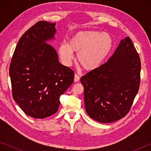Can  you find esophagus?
<instances>
[{
    "label": "esophagus",
    "instance_id": "obj_1",
    "mask_svg": "<svg viewBox=\"0 0 151 151\" xmlns=\"http://www.w3.org/2000/svg\"><path fill=\"white\" fill-rule=\"evenodd\" d=\"M79 80H80V76H79L78 75L75 74V77H74V81L76 83V82H78Z\"/></svg>",
    "mask_w": 151,
    "mask_h": 151
}]
</instances>
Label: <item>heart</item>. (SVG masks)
I'll return each instance as SVG.
<instances>
[{"label":"heart","mask_w":151,"mask_h":151,"mask_svg":"<svg viewBox=\"0 0 151 151\" xmlns=\"http://www.w3.org/2000/svg\"><path fill=\"white\" fill-rule=\"evenodd\" d=\"M113 47L112 38L109 33L97 30H81L75 33L68 43H61L58 53L61 61L69 66L78 52L77 59L86 70L99 68L104 63Z\"/></svg>","instance_id":"b5f03b06"}]
</instances>
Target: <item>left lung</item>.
I'll return each instance as SVG.
<instances>
[{
    "mask_svg": "<svg viewBox=\"0 0 151 151\" xmlns=\"http://www.w3.org/2000/svg\"><path fill=\"white\" fill-rule=\"evenodd\" d=\"M140 68L131 39H122L106 63L81 78L88 116L102 123L125 116L139 91Z\"/></svg>",
    "mask_w": 151,
    "mask_h": 151,
    "instance_id": "left-lung-1",
    "label": "left lung"
}]
</instances>
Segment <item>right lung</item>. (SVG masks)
<instances>
[{"mask_svg": "<svg viewBox=\"0 0 151 151\" xmlns=\"http://www.w3.org/2000/svg\"><path fill=\"white\" fill-rule=\"evenodd\" d=\"M56 23L39 21L24 32L9 68L12 96L25 114L45 119L58 111L60 96L74 81V72L58 61L53 40Z\"/></svg>", "mask_w": 151, "mask_h": 151, "instance_id": "1", "label": "right lung"}]
</instances>
